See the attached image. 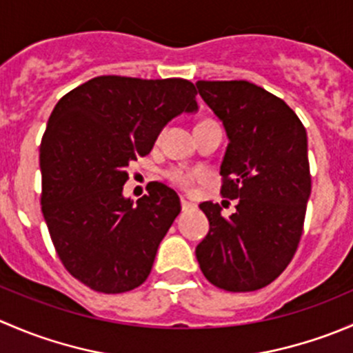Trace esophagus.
Segmentation results:
<instances>
[{
	"instance_id": "esophagus-1",
	"label": "esophagus",
	"mask_w": 353,
	"mask_h": 353,
	"mask_svg": "<svg viewBox=\"0 0 353 353\" xmlns=\"http://www.w3.org/2000/svg\"><path fill=\"white\" fill-rule=\"evenodd\" d=\"M181 206H183V212H188V210H193L194 205L191 201H188L186 198H181Z\"/></svg>"
}]
</instances>
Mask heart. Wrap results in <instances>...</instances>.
I'll use <instances>...</instances> for the list:
<instances>
[{"label": "heart", "mask_w": 353, "mask_h": 353, "mask_svg": "<svg viewBox=\"0 0 353 353\" xmlns=\"http://www.w3.org/2000/svg\"><path fill=\"white\" fill-rule=\"evenodd\" d=\"M205 121H212V119H205ZM201 121V123H205ZM165 177L174 184V186L181 188V190L188 191L193 188L194 181H196V174L190 169H184V167H172L165 172Z\"/></svg>", "instance_id": "obj_1"}]
</instances>
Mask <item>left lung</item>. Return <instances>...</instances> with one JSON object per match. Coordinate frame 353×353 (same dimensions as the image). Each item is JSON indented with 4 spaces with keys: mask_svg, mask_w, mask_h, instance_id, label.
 Segmentation results:
<instances>
[{
    "mask_svg": "<svg viewBox=\"0 0 353 353\" xmlns=\"http://www.w3.org/2000/svg\"><path fill=\"white\" fill-rule=\"evenodd\" d=\"M196 87L230 140L220 194L237 199L230 216L219 203L199 205L210 222L196 248L199 268L227 292L258 290L287 268L301 243L311 194L305 128L282 99L251 81L199 80Z\"/></svg>",
    "mask_w": 353,
    "mask_h": 353,
    "instance_id": "obj_1",
    "label": "left lung"
}]
</instances>
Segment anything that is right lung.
<instances>
[{
    "label": "right lung",
    "mask_w": 353,
    "mask_h": 353,
    "mask_svg": "<svg viewBox=\"0 0 353 353\" xmlns=\"http://www.w3.org/2000/svg\"><path fill=\"white\" fill-rule=\"evenodd\" d=\"M183 78L104 74L59 99L41 141V205L58 258L73 279L123 294L148 279L160 241L181 212L176 191L150 183L123 198L130 162L147 155L162 128L198 108Z\"/></svg>",
    "instance_id": "1"
}]
</instances>
